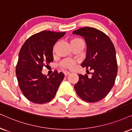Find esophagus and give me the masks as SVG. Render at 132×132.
I'll return each instance as SVG.
<instances>
[{
    "instance_id": "obj_1",
    "label": "esophagus",
    "mask_w": 132,
    "mask_h": 132,
    "mask_svg": "<svg viewBox=\"0 0 132 132\" xmlns=\"http://www.w3.org/2000/svg\"><path fill=\"white\" fill-rule=\"evenodd\" d=\"M70 74V72L69 71H64V76H68V75H69Z\"/></svg>"
}]
</instances>
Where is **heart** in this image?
<instances>
[{
  "label": "heart",
  "instance_id": "obj_1",
  "mask_svg": "<svg viewBox=\"0 0 132 132\" xmlns=\"http://www.w3.org/2000/svg\"><path fill=\"white\" fill-rule=\"evenodd\" d=\"M80 42H83L82 39H81L80 38H72L70 41V44L72 45L76 44L77 43H80ZM74 64V61L71 60H65L63 61L62 62L60 63V66L62 68H71L72 66H73Z\"/></svg>",
  "mask_w": 132,
  "mask_h": 132
}]
</instances>
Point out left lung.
I'll return each instance as SVG.
<instances>
[{"instance_id":"left-lung-1","label":"left lung","mask_w":132,"mask_h":132,"mask_svg":"<svg viewBox=\"0 0 132 132\" xmlns=\"http://www.w3.org/2000/svg\"><path fill=\"white\" fill-rule=\"evenodd\" d=\"M85 40L86 58L81 66L92 71L88 75L78 74V82L74 85L77 94L83 101L96 102L109 93L114 85L118 73L116 51L110 38L99 30L85 27L73 31ZM86 70V71H87Z\"/></svg>"}]
</instances>
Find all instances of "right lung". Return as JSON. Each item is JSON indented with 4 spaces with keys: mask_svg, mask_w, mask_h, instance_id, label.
I'll list each match as a JSON object with an SVG mask.
<instances>
[{
    "mask_svg": "<svg viewBox=\"0 0 132 132\" xmlns=\"http://www.w3.org/2000/svg\"><path fill=\"white\" fill-rule=\"evenodd\" d=\"M65 33L42 31L28 38L20 50L16 67L18 81L24 96L33 103L51 101L64 78L63 72H55L47 77L41 71L54 60L53 46Z\"/></svg>",
    "mask_w": 132,
    "mask_h": 132,
    "instance_id": "add662e5",
    "label": "right lung"
}]
</instances>
